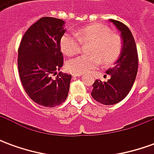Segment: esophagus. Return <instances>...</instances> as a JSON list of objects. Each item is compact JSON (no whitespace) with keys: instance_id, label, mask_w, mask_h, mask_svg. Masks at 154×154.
Segmentation results:
<instances>
[{"instance_id":"obj_1","label":"esophagus","mask_w":154,"mask_h":154,"mask_svg":"<svg viewBox=\"0 0 154 154\" xmlns=\"http://www.w3.org/2000/svg\"><path fill=\"white\" fill-rule=\"evenodd\" d=\"M81 76H82V73H72V77H81Z\"/></svg>"}]
</instances>
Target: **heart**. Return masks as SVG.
I'll return each mask as SVG.
<instances>
[{
  "label": "heart",
  "instance_id": "b5f03b06",
  "mask_svg": "<svg viewBox=\"0 0 154 154\" xmlns=\"http://www.w3.org/2000/svg\"><path fill=\"white\" fill-rule=\"evenodd\" d=\"M91 42L88 54L81 55L67 61V69L73 73H86L97 67L102 62L110 64L118 58L122 50V39L111 33L106 26L100 24L90 25L79 29L75 34L66 33L60 40L63 53L68 56L77 54L82 43Z\"/></svg>",
  "mask_w": 154,
  "mask_h": 154
}]
</instances>
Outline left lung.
<instances>
[{"label":"left lung","mask_w":154,"mask_h":154,"mask_svg":"<svg viewBox=\"0 0 154 154\" xmlns=\"http://www.w3.org/2000/svg\"><path fill=\"white\" fill-rule=\"evenodd\" d=\"M120 31L123 47L120 56L113 67L106 72L110 76L106 82L96 80L91 97L103 105H115L129 94L138 72V52L134 38L129 29L122 22L110 20Z\"/></svg>","instance_id":"obj_1"}]
</instances>
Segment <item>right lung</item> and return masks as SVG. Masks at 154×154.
I'll list each match as a JSON object with an SVG mask.
<instances>
[{
  "label": "right lung",
  "mask_w": 154,
  "mask_h": 154,
  "mask_svg": "<svg viewBox=\"0 0 154 154\" xmlns=\"http://www.w3.org/2000/svg\"><path fill=\"white\" fill-rule=\"evenodd\" d=\"M64 21L43 17L25 32L18 49V71L24 89L33 101L45 107L67 99L72 76L57 71L63 64L60 40ZM53 75H56L54 78Z\"/></svg>",
  "instance_id": "1"
}]
</instances>
